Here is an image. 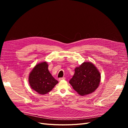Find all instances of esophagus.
I'll list each match as a JSON object with an SVG mask.
<instances>
[{
  "mask_svg": "<svg viewBox=\"0 0 128 128\" xmlns=\"http://www.w3.org/2000/svg\"><path fill=\"white\" fill-rule=\"evenodd\" d=\"M65 80V77H62V78H59V80L61 81V80Z\"/></svg>",
  "mask_w": 128,
  "mask_h": 128,
  "instance_id": "1",
  "label": "esophagus"
}]
</instances>
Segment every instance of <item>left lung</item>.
I'll return each instance as SVG.
<instances>
[{
    "mask_svg": "<svg viewBox=\"0 0 128 128\" xmlns=\"http://www.w3.org/2000/svg\"><path fill=\"white\" fill-rule=\"evenodd\" d=\"M101 80L100 72L94 64L84 62L75 69V73L69 83L80 96L88 95L95 91Z\"/></svg>",
    "mask_w": 128,
    "mask_h": 128,
    "instance_id": "left-lung-1",
    "label": "left lung"
}]
</instances>
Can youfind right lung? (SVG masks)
<instances>
[{
    "instance_id": "1",
    "label": "right lung",
    "mask_w": 128,
    "mask_h": 128,
    "mask_svg": "<svg viewBox=\"0 0 128 128\" xmlns=\"http://www.w3.org/2000/svg\"><path fill=\"white\" fill-rule=\"evenodd\" d=\"M48 66L45 61L38 63L29 75V83L31 88L42 95L51 91L58 83L48 71Z\"/></svg>"
}]
</instances>
